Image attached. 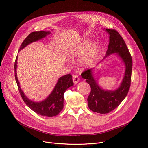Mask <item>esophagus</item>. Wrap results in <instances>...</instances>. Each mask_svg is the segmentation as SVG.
<instances>
[{"mask_svg":"<svg viewBox=\"0 0 148 148\" xmlns=\"http://www.w3.org/2000/svg\"><path fill=\"white\" fill-rule=\"evenodd\" d=\"M73 80L74 83L75 84H77L79 81V77L77 75H74L73 76Z\"/></svg>","mask_w":148,"mask_h":148,"instance_id":"obj_1","label":"esophagus"}]
</instances>
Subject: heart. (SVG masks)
<instances>
[{
  "label": "heart",
  "instance_id": "b5f03b06",
  "mask_svg": "<svg viewBox=\"0 0 148 148\" xmlns=\"http://www.w3.org/2000/svg\"><path fill=\"white\" fill-rule=\"evenodd\" d=\"M88 43L87 41H83L82 43L76 49H73L69 51V56L73 57L76 54L79 53ZM97 53V47L94 43H91L88 45L86 53L79 59L78 61L79 66L82 68H85L90 65L94 60Z\"/></svg>",
  "mask_w": 148,
  "mask_h": 148
}]
</instances>
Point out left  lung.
<instances>
[{
    "label": "left lung",
    "instance_id": "obj_1",
    "mask_svg": "<svg viewBox=\"0 0 148 148\" xmlns=\"http://www.w3.org/2000/svg\"><path fill=\"white\" fill-rule=\"evenodd\" d=\"M110 35L108 47L104 57L116 54L123 61L125 67L123 78L119 87L115 90H106L99 86L94 77V69H88L81 74V77L91 87V92L87 98L88 107L94 112L105 114L115 110L127 95L131 80L132 59L129 50L119 33L115 30L105 29Z\"/></svg>",
    "mask_w": 148,
    "mask_h": 148
}]
</instances>
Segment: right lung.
<instances>
[{"label": "right lung", "mask_w": 148, "mask_h": 148, "mask_svg": "<svg viewBox=\"0 0 148 148\" xmlns=\"http://www.w3.org/2000/svg\"><path fill=\"white\" fill-rule=\"evenodd\" d=\"M50 32L39 31L31 33L23 41L18 51L23 49L28 45L37 41L50 34ZM17 57L14 63L15 79L17 82L20 95L25 103L34 112L38 115L48 117H52L58 115L62 110L64 107V94L69 87L73 86L74 83L72 75L67 74L58 78L55 87L51 94L43 101L36 102L28 98L20 87V83L17 77L16 69L17 67Z\"/></svg>", "instance_id": "add662e5"}]
</instances>
